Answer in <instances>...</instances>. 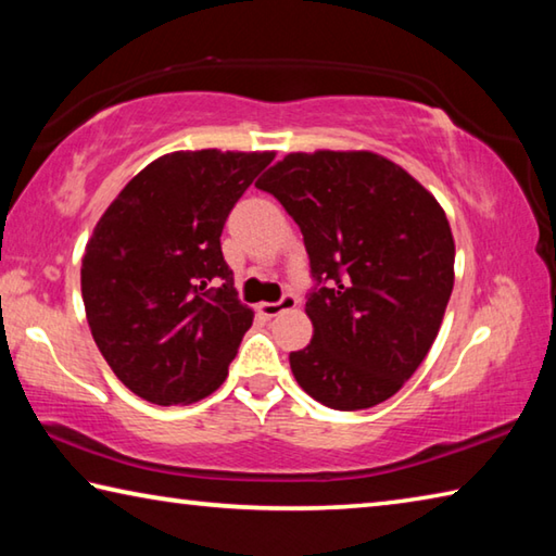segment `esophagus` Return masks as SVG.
I'll return each instance as SVG.
<instances>
[{"mask_svg":"<svg viewBox=\"0 0 556 556\" xmlns=\"http://www.w3.org/2000/svg\"><path fill=\"white\" fill-rule=\"evenodd\" d=\"M296 304L299 301L294 294H285L279 301H262V304H257V312L265 318H271L281 312H287V308H294Z\"/></svg>","mask_w":556,"mask_h":556,"instance_id":"obj_1","label":"esophagus"}]
</instances>
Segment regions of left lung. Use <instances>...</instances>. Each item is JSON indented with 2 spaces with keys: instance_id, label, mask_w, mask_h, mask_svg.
<instances>
[{
  "instance_id": "obj_1",
  "label": "left lung",
  "mask_w": 556,
  "mask_h": 556,
  "mask_svg": "<svg viewBox=\"0 0 556 556\" xmlns=\"http://www.w3.org/2000/svg\"><path fill=\"white\" fill-rule=\"evenodd\" d=\"M304 235L314 336L289 353L299 388L331 409L390 400L425 361L454 289V235L417 178L375 152H294L255 184Z\"/></svg>"
}]
</instances>
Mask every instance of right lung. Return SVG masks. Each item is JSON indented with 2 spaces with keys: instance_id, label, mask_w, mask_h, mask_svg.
Wrapping results in <instances>:
<instances>
[{
  "instance_id": "add662e5",
  "label": "right lung",
  "mask_w": 556,
  "mask_h": 556,
  "mask_svg": "<svg viewBox=\"0 0 556 556\" xmlns=\"http://www.w3.org/2000/svg\"><path fill=\"white\" fill-rule=\"evenodd\" d=\"M275 152H172L102 213L80 289L90 333L119 382L152 404H191L228 378L252 326L220 235Z\"/></svg>"
}]
</instances>
